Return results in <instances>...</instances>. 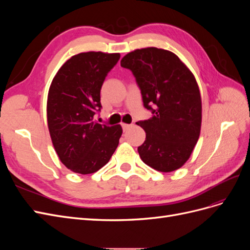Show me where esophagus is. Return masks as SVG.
I'll use <instances>...</instances> for the list:
<instances>
[{"instance_id": "esophagus-1", "label": "esophagus", "mask_w": 250, "mask_h": 250, "mask_svg": "<svg viewBox=\"0 0 250 250\" xmlns=\"http://www.w3.org/2000/svg\"><path fill=\"white\" fill-rule=\"evenodd\" d=\"M122 127H123V130H124V131H126L127 129H129V128L131 127V125H129V124H125V123H123V124H122Z\"/></svg>"}]
</instances>
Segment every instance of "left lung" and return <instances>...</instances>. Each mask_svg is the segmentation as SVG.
Returning <instances> with one entry per match:
<instances>
[{
  "label": "left lung",
  "instance_id": "left-lung-1",
  "mask_svg": "<svg viewBox=\"0 0 250 250\" xmlns=\"http://www.w3.org/2000/svg\"><path fill=\"white\" fill-rule=\"evenodd\" d=\"M121 65L133 73L144 106L153 113L137 123L146 132L138 148L142 161L160 172L181 168L201 129V96L193 73L173 52L154 47L128 53Z\"/></svg>",
  "mask_w": 250,
  "mask_h": 250
}]
</instances>
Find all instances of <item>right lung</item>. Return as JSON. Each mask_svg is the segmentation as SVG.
Masks as SVG:
<instances>
[{"mask_svg":"<svg viewBox=\"0 0 250 250\" xmlns=\"http://www.w3.org/2000/svg\"><path fill=\"white\" fill-rule=\"evenodd\" d=\"M120 53L84 52L72 56L53 78L47 120L56 153L67 169L95 173L106 165L122 135L121 125L95 122L101 106L100 90Z\"/></svg>","mask_w":250,"mask_h":250,"instance_id":"right-lung-1","label":"right lung"}]
</instances>
